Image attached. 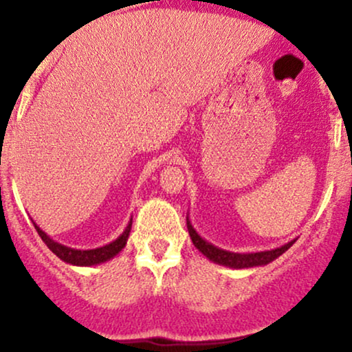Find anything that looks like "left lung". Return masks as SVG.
<instances>
[{"mask_svg": "<svg viewBox=\"0 0 352 352\" xmlns=\"http://www.w3.org/2000/svg\"><path fill=\"white\" fill-rule=\"evenodd\" d=\"M187 228L190 233V238H192L193 245L197 246V250L201 252V254L208 258L210 261L213 263L221 265V266H228V268H235V270H241V268H253V266H265L268 263H272L273 260H276L278 256H281L289 246H293L294 240L289 241V243L280 246V248L274 250H266V252H256V253H235V252H228V250H221L218 246L208 243L207 240H204L199 233L195 232V228L192 227L190 223L188 217H187Z\"/></svg>", "mask_w": 352, "mask_h": 352, "instance_id": "obj_1", "label": "left lung"}]
</instances>
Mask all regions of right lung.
<instances>
[{
	"label": "right lung",
	"mask_w": 352,
	"mask_h": 352,
	"mask_svg": "<svg viewBox=\"0 0 352 352\" xmlns=\"http://www.w3.org/2000/svg\"><path fill=\"white\" fill-rule=\"evenodd\" d=\"M131 227H132V220L127 223V227H125L122 235L117 236L116 240L111 241L109 245L99 246V248H92V250H76V248H71V246L60 245L58 241H54L34 223L36 232H38V235L41 236L44 243L47 245V248H50L56 256L60 258V260L74 266H94V265L104 263V261L112 260V258H114L116 254H119L120 250L127 245L129 235H131Z\"/></svg>",
	"instance_id": "obj_1"
}]
</instances>
